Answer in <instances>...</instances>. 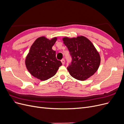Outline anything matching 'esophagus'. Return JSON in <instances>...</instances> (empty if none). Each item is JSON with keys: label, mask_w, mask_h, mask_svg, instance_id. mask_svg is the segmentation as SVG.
<instances>
[{"label": "esophagus", "mask_w": 124, "mask_h": 124, "mask_svg": "<svg viewBox=\"0 0 124 124\" xmlns=\"http://www.w3.org/2000/svg\"><path fill=\"white\" fill-rule=\"evenodd\" d=\"M61 62H62V65H64L65 63V59H62V61H61Z\"/></svg>", "instance_id": "obj_1"}]
</instances>
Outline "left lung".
Segmentation results:
<instances>
[{
	"label": "left lung",
	"instance_id": "obj_1",
	"mask_svg": "<svg viewBox=\"0 0 124 124\" xmlns=\"http://www.w3.org/2000/svg\"><path fill=\"white\" fill-rule=\"evenodd\" d=\"M72 57L71 64L67 68L71 77L85 81L93 76L98 69L101 58L92 42L83 36L62 38Z\"/></svg>",
	"mask_w": 124,
	"mask_h": 124
}]
</instances>
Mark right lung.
Segmentation results:
<instances>
[{"label": "right lung", "mask_w": 124, "mask_h": 124, "mask_svg": "<svg viewBox=\"0 0 124 124\" xmlns=\"http://www.w3.org/2000/svg\"><path fill=\"white\" fill-rule=\"evenodd\" d=\"M57 37L48 39L42 36L37 38L30 48L25 61L26 67L33 77L46 81L55 76L62 66L56 58V52L52 47Z\"/></svg>", "instance_id": "add662e5"}]
</instances>
